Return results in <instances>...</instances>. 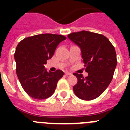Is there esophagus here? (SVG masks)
<instances>
[{
  "instance_id": "1",
  "label": "esophagus",
  "mask_w": 130,
  "mask_h": 130,
  "mask_svg": "<svg viewBox=\"0 0 130 130\" xmlns=\"http://www.w3.org/2000/svg\"><path fill=\"white\" fill-rule=\"evenodd\" d=\"M65 74H66V75H72V73H70V72H65Z\"/></svg>"
}]
</instances>
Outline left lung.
<instances>
[{
	"mask_svg": "<svg viewBox=\"0 0 130 130\" xmlns=\"http://www.w3.org/2000/svg\"><path fill=\"white\" fill-rule=\"evenodd\" d=\"M81 48L84 66L88 76L74 73L77 83L73 86L75 94L83 100L99 97L111 82L117 64L114 46L105 36L82 30L68 35Z\"/></svg>",
	"mask_w": 130,
	"mask_h": 130,
	"instance_id": "1",
	"label": "left lung"
}]
</instances>
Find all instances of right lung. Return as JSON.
Returning a JSON list of instances; mask_svg holds the SVG:
<instances>
[{
  "label": "right lung",
  "instance_id": "1",
  "mask_svg": "<svg viewBox=\"0 0 130 130\" xmlns=\"http://www.w3.org/2000/svg\"><path fill=\"white\" fill-rule=\"evenodd\" d=\"M66 38L63 35L42 34L25 38L16 47V73L25 92L37 100L52 96L64 72H47L44 64L52 58L57 45Z\"/></svg>",
  "mask_w": 130,
  "mask_h": 130
}]
</instances>
